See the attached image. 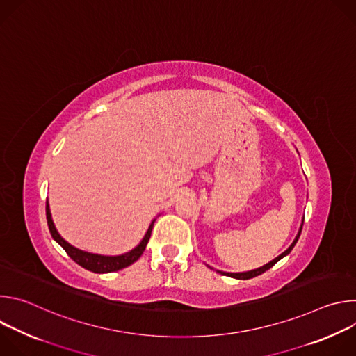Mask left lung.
I'll use <instances>...</instances> for the list:
<instances>
[{"mask_svg":"<svg viewBox=\"0 0 356 356\" xmlns=\"http://www.w3.org/2000/svg\"><path fill=\"white\" fill-rule=\"evenodd\" d=\"M302 221H304V218H302ZM301 228H302V224L300 225V229H298V234L296 235V238H294V241L291 242V245L283 252V253H280V255L277 257V258H275L272 262H269V264H266V265H264L262 268H258V269H253V270H249V272H242V273H227V272H221V270H217L218 273H221V275H225V276H231V277H235V279H239V280H246V279H252V277H255V276H259V275H262V273H265L266 270H269L275 264H277L282 258H284L286 255H289V253L291 252V249L294 248V245H296V242L298 241V238H300V234H301Z\"/></svg>","mask_w":356,"mask_h":356,"instance_id":"obj_1","label":"left lung"}]
</instances>
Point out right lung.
I'll return each mask as SVG.
<instances>
[{
  "mask_svg": "<svg viewBox=\"0 0 356 356\" xmlns=\"http://www.w3.org/2000/svg\"><path fill=\"white\" fill-rule=\"evenodd\" d=\"M46 220H47V225H49V231L52 238L66 250L67 255L81 268L94 272V273H110V272H115V270H121L129 265H132L134 262H136L140 255L143 253L146 243L150 238L152 234V228H154V222L155 220L150 222L143 239L139 242L138 246H135L132 250L124 253V255H118V257H104V255H97V253H90V252H84L80 250L77 248H74L73 245H70L69 242H66L58 232L52 216H50V209L46 201Z\"/></svg>",
  "mask_w": 356,
  "mask_h": 356,
  "instance_id": "1",
  "label": "right lung"
}]
</instances>
